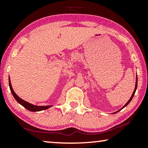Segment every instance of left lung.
Segmentation results:
<instances>
[{
	"instance_id": "left-lung-1",
	"label": "left lung",
	"mask_w": 148,
	"mask_h": 148,
	"mask_svg": "<svg viewBox=\"0 0 148 148\" xmlns=\"http://www.w3.org/2000/svg\"><path fill=\"white\" fill-rule=\"evenodd\" d=\"M137 77H136V84H135V88L134 92H133V94H132V96H131V98H130V99H129V100L128 101V102H127L126 103V104H125V106H123V108H121V109H123V108H125V106H127V105H128V104H129V103L131 102V100H132L133 97V96H134V94H135V91H136V90H137ZM120 110H119V111H120ZM119 111H117V112H119ZM117 112H114V113H116Z\"/></svg>"
}]
</instances>
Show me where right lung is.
<instances>
[{"label":"right lung","mask_w":148,"mask_h":148,"mask_svg":"<svg viewBox=\"0 0 148 148\" xmlns=\"http://www.w3.org/2000/svg\"><path fill=\"white\" fill-rule=\"evenodd\" d=\"M9 87H10V90H11V92L13 94V96L16 100L20 104L22 105L24 108H25L27 110H29V111H32V112H36V111H40V110H46V109L49 108L50 107H51V106H35V105H33L32 104H29L26 101L22 100L21 98H20L19 96H17V94H15V92H14L13 90V88L11 86V81H10V78L9 79Z\"/></svg>","instance_id":"right-lung-1"}]
</instances>
